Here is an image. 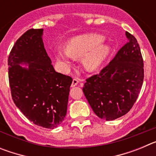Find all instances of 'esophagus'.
<instances>
[{"mask_svg": "<svg viewBox=\"0 0 156 156\" xmlns=\"http://www.w3.org/2000/svg\"><path fill=\"white\" fill-rule=\"evenodd\" d=\"M79 82H80V81H79V80H78V79H73V82H72L71 87H73L76 86V85L79 83Z\"/></svg>", "mask_w": 156, "mask_h": 156, "instance_id": "obj_1", "label": "esophagus"}]
</instances>
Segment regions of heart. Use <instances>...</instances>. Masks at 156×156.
Wrapping results in <instances>:
<instances>
[{"label":"heart","mask_w":156,"mask_h":156,"mask_svg":"<svg viewBox=\"0 0 156 156\" xmlns=\"http://www.w3.org/2000/svg\"><path fill=\"white\" fill-rule=\"evenodd\" d=\"M105 37L100 34H84L73 37L66 43L65 51H58L55 58L58 61L69 65L70 57L80 58L88 71H93L100 66L110 53V47L105 44Z\"/></svg>","instance_id":"heart-1"}]
</instances>
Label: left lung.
<instances>
[{"label": "left lung", "instance_id": "8db88e82", "mask_svg": "<svg viewBox=\"0 0 156 156\" xmlns=\"http://www.w3.org/2000/svg\"><path fill=\"white\" fill-rule=\"evenodd\" d=\"M126 36L128 42L98 74L87 78L83 87L94 112L107 121L127 113L144 80V63L138 43L128 32Z\"/></svg>", "mask_w": 156, "mask_h": 156}]
</instances>
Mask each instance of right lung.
Returning a JSON list of instances; mask_svg holds the SVG:
<instances>
[{
    "label": "right lung",
    "instance_id": "obj_1",
    "mask_svg": "<svg viewBox=\"0 0 156 156\" xmlns=\"http://www.w3.org/2000/svg\"><path fill=\"white\" fill-rule=\"evenodd\" d=\"M43 29H30L14 44L8 65L12 100L29 120L54 129L67 112L73 79L55 72L42 40ZM29 64L28 68L19 64Z\"/></svg>",
    "mask_w": 156,
    "mask_h": 156
}]
</instances>
